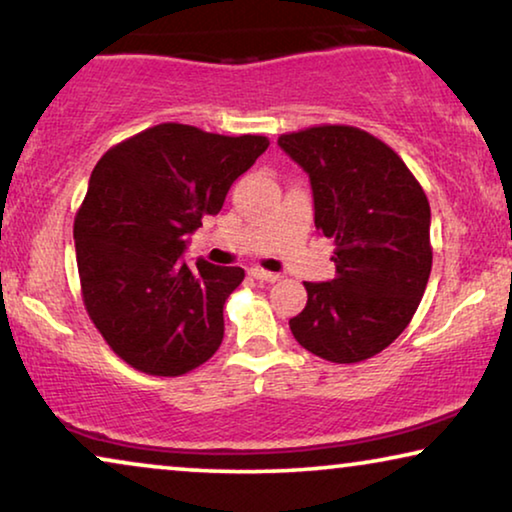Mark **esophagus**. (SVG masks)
<instances>
[{
    "instance_id": "34e87169",
    "label": "esophagus",
    "mask_w": 512,
    "mask_h": 512,
    "mask_svg": "<svg viewBox=\"0 0 512 512\" xmlns=\"http://www.w3.org/2000/svg\"><path fill=\"white\" fill-rule=\"evenodd\" d=\"M250 276H253L255 280H262V282H276V280H280L278 273L264 271V269H259V266H255V269H250Z\"/></svg>"
}]
</instances>
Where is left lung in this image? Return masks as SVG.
Listing matches in <instances>:
<instances>
[{"instance_id": "obj_1", "label": "left lung", "mask_w": 512, "mask_h": 512, "mask_svg": "<svg viewBox=\"0 0 512 512\" xmlns=\"http://www.w3.org/2000/svg\"><path fill=\"white\" fill-rule=\"evenodd\" d=\"M278 144L310 177L315 227L335 239V278L303 282L308 303L289 329L326 361H365L407 329L423 299L430 202L402 158L361 128L315 126Z\"/></svg>"}]
</instances>
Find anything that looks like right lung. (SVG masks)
Returning <instances> with one entry per match:
<instances>
[{
    "mask_svg": "<svg viewBox=\"0 0 512 512\" xmlns=\"http://www.w3.org/2000/svg\"><path fill=\"white\" fill-rule=\"evenodd\" d=\"M269 147L264 135L227 137L158 124L98 160L73 239L82 299L112 352L135 370L179 377L216 354L223 308L241 266L183 262L188 234Z\"/></svg>",
    "mask_w": 512,
    "mask_h": 512,
    "instance_id": "obj_1",
    "label": "right lung"
}]
</instances>
